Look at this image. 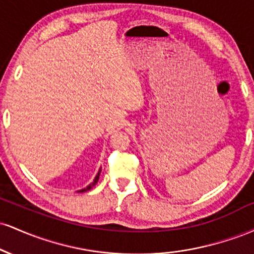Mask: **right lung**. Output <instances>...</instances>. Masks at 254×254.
Segmentation results:
<instances>
[{"label": "right lung", "instance_id": "add662e5", "mask_svg": "<svg viewBox=\"0 0 254 254\" xmlns=\"http://www.w3.org/2000/svg\"><path fill=\"white\" fill-rule=\"evenodd\" d=\"M100 172H101V168H100V170H99V172H98V174H97V176H95V178H94V180H93V182H92V183H90V184H89V185H88V186H87V188H84V189H82V190H80V191H78V192H84V191H88V190H90V189H92V188H93V186H94V185H95V184H97V183H98V180H99V177H100Z\"/></svg>", "mask_w": 254, "mask_h": 254}]
</instances>
